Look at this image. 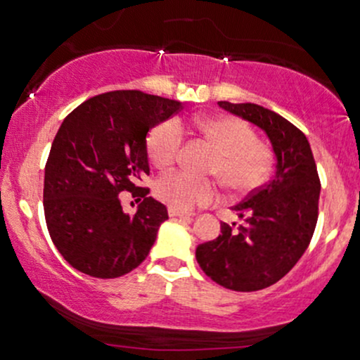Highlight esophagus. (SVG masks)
<instances>
[{"mask_svg":"<svg viewBox=\"0 0 360 360\" xmlns=\"http://www.w3.org/2000/svg\"><path fill=\"white\" fill-rule=\"evenodd\" d=\"M168 213H169V217H180V218H192V217H194L192 213H187V211H181V210H179V207H173V206L168 207Z\"/></svg>","mask_w":360,"mask_h":360,"instance_id":"obj_1","label":"esophagus"}]
</instances>
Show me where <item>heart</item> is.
I'll return each mask as SVG.
<instances>
[{"label": "heart", "mask_w": 360, "mask_h": 360, "mask_svg": "<svg viewBox=\"0 0 360 360\" xmlns=\"http://www.w3.org/2000/svg\"><path fill=\"white\" fill-rule=\"evenodd\" d=\"M199 131L211 140L220 153L213 173L234 191H250L265 180L272 155L262 143L255 142V133L244 121L232 116H202L194 121ZM184 143L180 121L168 120L158 124L147 136V154L159 169H168L179 159ZM159 198L179 210H192L207 205L217 195L211 181L198 180L187 173H169L155 184Z\"/></svg>", "instance_id": "obj_1"}]
</instances>
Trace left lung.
<instances>
[{
	"label": "left lung",
	"mask_w": 360,
	"mask_h": 360,
	"mask_svg": "<svg viewBox=\"0 0 360 360\" xmlns=\"http://www.w3.org/2000/svg\"><path fill=\"white\" fill-rule=\"evenodd\" d=\"M260 128L276 155V175L232 207L239 229L221 224L217 239L199 244L195 260L207 277L234 291H258L283 279L309 248L317 224V166L307 136L257 103L218 102Z\"/></svg>",
	"instance_id": "8db88e82"
}]
</instances>
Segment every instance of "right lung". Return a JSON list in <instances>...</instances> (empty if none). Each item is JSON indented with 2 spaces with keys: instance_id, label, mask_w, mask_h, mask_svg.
<instances>
[{
  "instance_id": "add662e5",
  "label": "right lung",
  "mask_w": 360,
  "mask_h": 360,
  "mask_svg": "<svg viewBox=\"0 0 360 360\" xmlns=\"http://www.w3.org/2000/svg\"><path fill=\"white\" fill-rule=\"evenodd\" d=\"M180 109L179 100L117 90L62 121L44 168L43 206L51 240L70 266L114 279L146 260L168 220L166 206L139 185L150 172L147 133ZM123 191L144 198L135 215L122 211Z\"/></svg>"
}]
</instances>
